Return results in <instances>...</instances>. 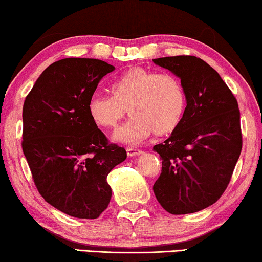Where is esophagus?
<instances>
[{
    "label": "esophagus",
    "instance_id": "obj_1",
    "mask_svg": "<svg viewBox=\"0 0 262 262\" xmlns=\"http://www.w3.org/2000/svg\"><path fill=\"white\" fill-rule=\"evenodd\" d=\"M126 151H127V155L130 157L136 156V155H141V154H143L141 149L135 148V146H128V148L126 149Z\"/></svg>",
    "mask_w": 262,
    "mask_h": 262
}]
</instances>
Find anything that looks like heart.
Wrapping results in <instances>:
<instances>
[{
	"label": "heart",
	"instance_id": "1",
	"mask_svg": "<svg viewBox=\"0 0 262 262\" xmlns=\"http://www.w3.org/2000/svg\"><path fill=\"white\" fill-rule=\"evenodd\" d=\"M111 94L94 93L87 110L93 123L113 128L126 112L128 120L118 128L113 138L125 144H138L155 131L171 132L178 126L186 108V92L174 74L156 73L144 68H131L111 84Z\"/></svg>",
	"mask_w": 262,
	"mask_h": 262
}]
</instances>
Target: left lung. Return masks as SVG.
Returning a JSON list of instances; mask_svg holds the SVG:
<instances>
[{
	"instance_id": "obj_1",
	"label": "left lung",
	"mask_w": 262,
	"mask_h": 262,
	"mask_svg": "<svg viewBox=\"0 0 262 262\" xmlns=\"http://www.w3.org/2000/svg\"><path fill=\"white\" fill-rule=\"evenodd\" d=\"M181 80L187 106L170 137L154 146L162 173L157 202L171 214L193 213L221 198L242 150L237 100L220 74L194 56L152 59Z\"/></svg>"
}]
</instances>
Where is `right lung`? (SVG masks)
Listing matches in <instances>:
<instances>
[{
	"instance_id": "add662e5",
	"label": "right lung",
	"mask_w": 262,
	"mask_h": 262,
	"mask_svg": "<svg viewBox=\"0 0 262 262\" xmlns=\"http://www.w3.org/2000/svg\"><path fill=\"white\" fill-rule=\"evenodd\" d=\"M113 70L100 59H60L42 71L24 102L23 151L35 187L50 205L76 218L94 220L107 209V175L126 159L87 110Z\"/></svg>"
}]
</instances>
